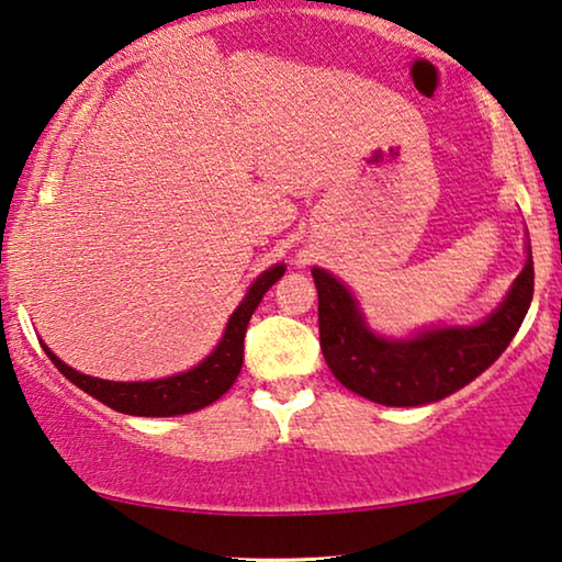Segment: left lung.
Segmentation results:
<instances>
[{"label":"left lung","mask_w":562,"mask_h":562,"mask_svg":"<svg viewBox=\"0 0 562 562\" xmlns=\"http://www.w3.org/2000/svg\"><path fill=\"white\" fill-rule=\"evenodd\" d=\"M313 280L323 359L338 382L379 405L415 407L458 392L502 357L532 303L535 267L529 251L507 300L479 326L438 328L409 341L371 334L357 300L334 274L315 267Z\"/></svg>","instance_id":"8db88e82"}]
</instances>
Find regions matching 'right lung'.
<instances>
[{
  "instance_id": "1",
  "label": "right lung",
  "mask_w": 562,
  "mask_h": 562,
  "mask_svg": "<svg viewBox=\"0 0 562 562\" xmlns=\"http://www.w3.org/2000/svg\"><path fill=\"white\" fill-rule=\"evenodd\" d=\"M282 274V265L259 274L257 282L249 288L247 297H244L241 305L234 311L221 344L213 349L209 359L201 361L195 369L186 371V374L155 379V382H106V379L86 376L81 371L70 369L68 363H63L47 346L45 353L50 357L55 367H58L63 376L70 379L76 386H81L86 394L104 402L106 407L116 409V413L139 417H170L195 413V409L216 402L221 394L236 382L244 363V334H247L251 313L257 311L265 292L270 290Z\"/></svg>"
}]
</instances>
